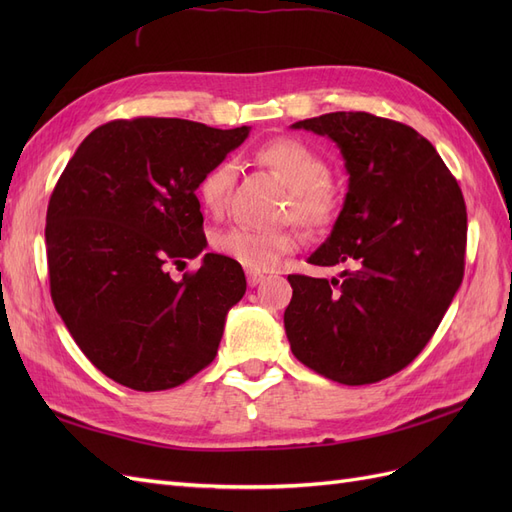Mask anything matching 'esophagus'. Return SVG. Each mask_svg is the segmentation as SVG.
I'll return each mask as SVG.
<instances>
[{
    "mask_svg": "<svg viewBox=\"0 0 512 512\" xmlns=\"http://www.w3.org/2000/svg\"><path fill=\"white\" fill-rule=\"evenodd\" d=\"M262 280H265V275H262V273L247 271V284H250V286H258Z\"/></svg>",
    "mask_w": 512,
    "mask_h": 512,
    "instance_id": "1",
    "label": "esophagus"
}]
</instances>
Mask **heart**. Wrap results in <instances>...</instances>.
Listing matches in <instances>:
<instances>
[{"mask_svg": "<svg viewBox=\"0 0 512 512\" xmlns=\"http://www.w3.org/2000/svg\"><path fill=\"white\" fill-rule=\"evenodd\" d=\"M258 162L271 168L288 188L286 213L303 226L318 230L329 226L339 209V192L327 179V162L320 153L299 138H273L258 149ZM232 181L235 166L224 160L211 166L198 181V200L207 211L222 213ZM299 235L294 230L258 232L252 228H228L213 237L218 254L237 262L247 271L267 273L280 265L286 254L299 250Z\"/></svg>", "mask_w": 512, "mask_h": 512, "instance_id": "1", "label": "heart"}]
</instances>
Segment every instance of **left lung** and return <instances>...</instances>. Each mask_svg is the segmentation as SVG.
Wrapping results in <instances>:
<instances>
[{"mask_svg": "<svg viewBox=\"0 0 512 512\" xmlns=\"http://www.w3.org/2000/svg\"><path fill=\"white\" fill-rule=\"evenodd\" d=\"M292 128L335 141L350 177L331 237L309 256L348 269L339 280L288 275L290 350L333 382L374 384L421 354L459 290L466 203L436 147L406 123L342 111Z\"/></svg>", "mask_w": 512, "mask_h": 512, "instance_id": "1", "label": "left lung"}]
</instances>
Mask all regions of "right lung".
Here are the masks:
<instances>
[{
  "mask_svg": "<svg viewBox=\"0 0 512 512\" xmlns=\"http://www.w3.org/2000/svg\"><path fill=\"white\" fill-rule=\"evenodd\" d=\"M250 128L170 117L96 128L61 173L46 209L51 297L76 346L134 391H166L218 354L241 265L205 254L179 282L170 267L205 250L198 181Z\"/></svg>",
  "mask_w": 512,
  "mask_h": 512,
  "instance_id": "obj_1",
  "label": "right lung"
}]
</instances>
